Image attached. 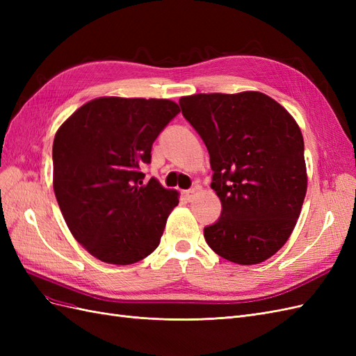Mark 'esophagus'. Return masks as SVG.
Here are the masks:
<instances>
[{
    "label": "esophagus",
    "mask_w": 356,
    "mask_h": 356,
    "mask_svg": "<svg viewBox=\"0 0 356 356\" xmlns=\"http://www.w3.org/2000/svg\"><path fill=\"white\" fill-rule=\"evenodd\" d=\"M196 195H197V190H196V188H190V190H186V191H184L186 200H188V202H191L193 199H195Z\"/></svg>",
    "instance_id": "1"
}]
</instances>
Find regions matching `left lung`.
Here are the masks:
<instances>
[{
	"instance_id": "obj_1",
	"label": "left lung",
	"mask_w": 356,
	"mask_h": 356,
	"mask_svg": "<svg viewBox=\"0 0 356 356\" xmlns=\"http://www.w3.org/2000/svg\"><path fill=\"white\" fill-rule=\"evenodd\" d=\"M208 148L221 215L203 229L211 250L236 264L270 258L293 233L307 175L305 141L291 114L260 92L179 99Z\"/></svg>"
}]
</instances>
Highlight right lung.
Instances as JSON below:
<instances>
[{
    "instance_id": "obj_1",
    "label": "right lung",
    "mask_w": 356,
    "mask_h": 356,
    "mask_svg": "<svg viewBox=\"0 0 356 356\" xmlns=\"http://www.w3.org/2000/svg\"><path fill=\"white\" fill-rule=\"evenodd\" d=\"M179 113L169 99L98 98L75 111L53 141V190L68 229L93 257L134 264L160 243L178 193L143 168Z\"/></svg>"
}]
</instances>
